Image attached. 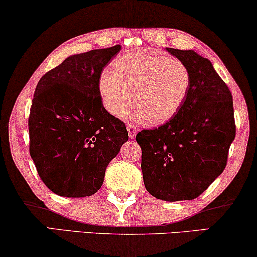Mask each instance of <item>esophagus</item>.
<instances>
[{"label": "esophagus", "mask_w": 257, "mask_h": 257, "mask_svg": "<svg viewBox=\"0 0 257 257\" xmlns=\"http://www.w3.org/2000/svg\"><path fill=\"white\" fill-rule=\"evenodd\" d=\"M127 131H128L130 138L135 139V138H136V135H137V128H136V126L132 125V124H130V125L127 126Z\"/></svg>", "instance_id": "obj_1"}]
</instances>
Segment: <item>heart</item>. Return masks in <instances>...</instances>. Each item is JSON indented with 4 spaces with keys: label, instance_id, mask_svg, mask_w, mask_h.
<instances>
[{
    "label": "heart",
    "instance_id": "b5f03b06",
    "mask_svg": "<svg viewBox=\"0 0 257 257\" xmlns=\"http://www.w3.org/2000/svg\"><path fill=\"white\" fill-rule=\"evenodd\" d=\"M191 86V73L180 59L167 55L136 51L119 56L113 72L104 71L98 90L108 113L121 118L133 104L130 118L159 125L178 113Z\"/></svg>",
    "mask_w": 257,
    "mask_h": 257
}]
</instances>
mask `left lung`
<instances>
[{
    "label": "left lung",
    "instance_id": "1",
    "mask_svg": "<svg viewBox=\"0 0 257 257\" xmlns=\"http://www.w3.org/2000/svg\"><path fill=\"white\" fill-rule=\"evenodd\" d=\"M184 62L191 86L170 121L136 136L146 191L164 201L193 200L222 173L236 135L233 96L209 59L194 50L166 48Z\"/></svg>",
    "mask_w": 257,
    "mask_h": 257
}]
</instances>
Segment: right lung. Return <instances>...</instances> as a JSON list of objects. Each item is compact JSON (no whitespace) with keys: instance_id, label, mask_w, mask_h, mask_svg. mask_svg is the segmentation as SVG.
I'll return each mask as SVG.
<instances>
[{"instance_id":"1","label":"right lung","mask_w":257,"mask_h":257,"mask_svg":"<svg viewBox=\"0 0 257 257\" xmlns=\"http://www.w3.org/2000/svg\"><path fill=\"white\" fill-rule=\"evenodd\" d=\"M120 50L114 45L69 56L37 84L28 121L30 156L42 181L59 196L99 191L108 164L128 140L98 90L104 68Z\"/></svg>"}]
</instances>
